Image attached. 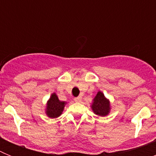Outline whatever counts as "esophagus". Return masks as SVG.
I'll return each mask as SVG.
<instances>
[{"label": "esophagus", "mask_w": 156, "mask_h": 156, "mask_svg": "<svg viewBox=\"0 0 156 156\" xmlns=\"http://www.w3.org/2000/svg\"><path fill=\"white\" fill-rule=\"evenodd\" d=\"M81 100H82V98L81 97H76L74 98V101H75L76 102H80Z\"/></svg>", "instance_id": "esophagus-1"}]
</instances>
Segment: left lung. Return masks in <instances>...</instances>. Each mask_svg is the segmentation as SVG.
<instances>
[{"label": "left lung", "mask_w": 156, "mask_h": 156, "mask_svg": "<svg viewBox=\"0 0 156 156\" xmlns=\"http://www.w3.org/2000/svg\"><path fill=\"white\" fill-rule=\"evenodd\" d=\"M91 108L96 115L100 116L107 115L110 111L109 101L105 97L102 92H98L97 95L94 98Z\"/></svg>", "instance_id": "left-lung-1"}]
</instances>
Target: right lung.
Masks as SVG:
<instances>
[{"mask_svg":"<svg viewBox=\"0 0 156 156\" xmlns=\"http://www.w3.org/2000/svg\"><path fill=\"white\" fill-rule=\"evenodd\" d=\"M66 104V103L65 101H59L56 94L53 93L48 101L46 114L50 118H57L62 113Z\"/></svg>","mask_w":156,"mask_h":156,"instance_id":"1","label":"right lung"}]
</instances>
